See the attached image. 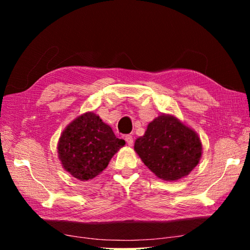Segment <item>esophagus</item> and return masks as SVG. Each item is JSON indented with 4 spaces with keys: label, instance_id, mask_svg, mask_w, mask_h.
Listing matches in <instances>:
<instances>
[{
    "label": "esophagus",
    "instance_id": "esophagus-1",
    "mask_svg": "<svg viewBox=\"0 0 250 250\" xmlns=\"http://www.w3.org/2000/svg\"><path fill=\"white\" fill-rule=\"evenodd\" d=\"M125 140L126 145H128V146H133V137H132V135L126 134L125 137Z\"/></svg>",
    "mask_w": 250,
    "mask_h": 250
}]
</instances>
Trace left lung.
Segmentation results:
<instances>
[{"label": "left lung", "mask_w": 250, "mask_h": 250, "mask_svg": "<svg viewBox=\"0 0 250 250\" xmlns=\"http://www.w3.org/2000/svg\"><path fill=\"white\" fill-rule=\"evenodd\" d=\"M134 150L143 163L166 181L186 176L197 166L202 143L192 129L171 116L161 115L135 140Z\"/></svg>", "instance_id": "obj_1"}]
</instances>
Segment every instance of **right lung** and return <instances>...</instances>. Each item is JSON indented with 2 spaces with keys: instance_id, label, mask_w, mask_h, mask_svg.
Wrapping results in <instances>:
<instances>
[{
  "instance_id": "1",
  "label": "right lung",
  "mask_w": 250,
  "mask_h": 250,
  "mask_svg": "<svg viewBox=\"0 0 250 250\" xmlns=\"http://www.w3.org/2000/svg\"><path fill=\"white\" fill-rule=\"evenodd\" d=\"M125 145L98 116L87 112L64 130L57 149L65 170L76 179L88 181L103 172Z\"/></svg>"
}]
</instances>
